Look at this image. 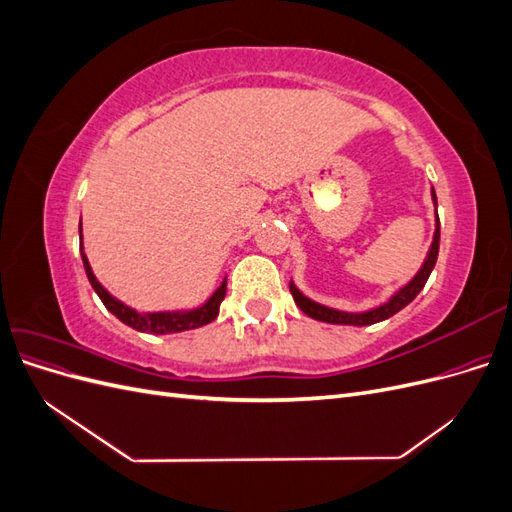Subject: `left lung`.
Segmentation results:
<instances>
[{
    "label": "left lung",
    "mask_w": 512,
    "mask_h": 512,
    "mask_svg": "<svg viewBox=\"0 0 512 512\" xmlns=\"http://www.w3.org/2000/svg\"><path fill=\"white\" fill-rule=\"evenodd\" d=\"M431 203H433V207H436V232H433V241H431V247H429L423 267L418 269V273L412 277V280L406 286H401L397 292H393L384 303L367 309V312H342V309H335V307L322 305L314 299H309L307 294H303L297 288V284L290 280V292H292L294 303H297L309 318L320 320V322H329V324H352V327H367V324L382 322L386 318L395 316L397 312H401V309H404L408 303H412L416 299V294L423 290V286L427 284L429 275H431L433 267H436V260H438L440 218H438V198H436V192H433V188H431Z\"/></svg>",
    "instance_id": "1"
}]
</instances>
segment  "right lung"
I'll return each mask as SVG.
<instances>
[{"instance_id": "1", "label": "right lung", "mask_w": 512, "mask_h": 512, "mask_svg": "<svg viewBox=\"0 0 512 512\" xmlns=\"http://www.w3.org/2000/svg\"><path fill=\"white\" fill-rule=\"evenodd\" d=\"M79 235H81V258H83V267L87 273V280L91 284V288L96 290V294L100 297V301L104 303V307L111 312L113 316H117L123 324L128 327L141 331V333H151V335H170V333H181V331H190V329H198L205 327L211 320L218 318L220 314V303L226 297V277L222 280V284L211 292V297L200 303L196 307H181V309H162V312H138V309L126 305L123 301H119L117 297H113L108 292L91 269L87 254L83 252V224H79Z\"/></svg>"}]
</instances>
